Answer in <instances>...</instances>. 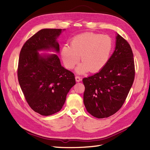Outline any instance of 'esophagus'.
I'll return each mask as SVG.
<instances>
[{"label":"esophagus","mask_w":150,"mask_h":150,"mask_svg":"<svg viewBox=\"0 0 150 150\" xmlns=\"http://www.w3.org/2000/svg\"><path fill=\"white\" fill-rule=\"evenodd\" d=\"M75 79H76V82H80V81H81V78H80V77H79V76H76L75 77Z\"/></svg>","instance_id":"obj_1"}]
</instances>
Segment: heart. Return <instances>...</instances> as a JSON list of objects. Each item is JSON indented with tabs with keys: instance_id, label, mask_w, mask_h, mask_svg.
<instances>
[{
	"instance_id": "heart-1",
	"label": "heart",
	"mask_w": 150,
	"mask_h": 150,
	"mask_svg": "<svg viewBox=\"0 0 150 150\" xmlns=\"http://www.w3.org/2000/svg\"><path fill=\"white\" fill-rule=\"evenodd\" d=\"M112 47V40L109 36L91 33H83L72 39L71 47L64 46L62 47L61 57L68 69H73L81 56L83 63L77 67V72L83 74L88 70L96 72L106 64Z\"/></svg>"
}]
</instances>
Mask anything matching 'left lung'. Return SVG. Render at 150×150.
Listing matches in <instances>:
<instances>
[{"instance_id": "left-lung-1", "label": "left lung", "mask_w": 150, "mask_h": 150, "mask_svg": "<svg viewBox=\"0 0 150 150\" xmlns=\"http://www.w3.org/2000/svg\"><path fill=\"white\" fill-rule=\"evenodd\" d=\"M114 52L98 73L83 79L84 104L97 118L114 115L124 104L133 85L135 69L130 45L117 34Z\"/></svg>"}]
</instances>
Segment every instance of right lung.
<instances>
[{
    "label": "right lung",
    "instance_id": "1",
    "mask_svg": "<svg viewBox=\"0 0 150 150\" xmlns=\"http://www.w3.org/2000/svg\"><path fill=\"white\" fill-rule=\"evenodd\" d=\"M61 32V29L40 30L27 40L20 52L18 81L29 106L43 116L59 111L76 84L74 74L61 66L57 54L38 52L52 50L59 53L57 38Z\"/></svg>",
    "mask_w": 150,
    "mask_h": 150
}]
</instances>
